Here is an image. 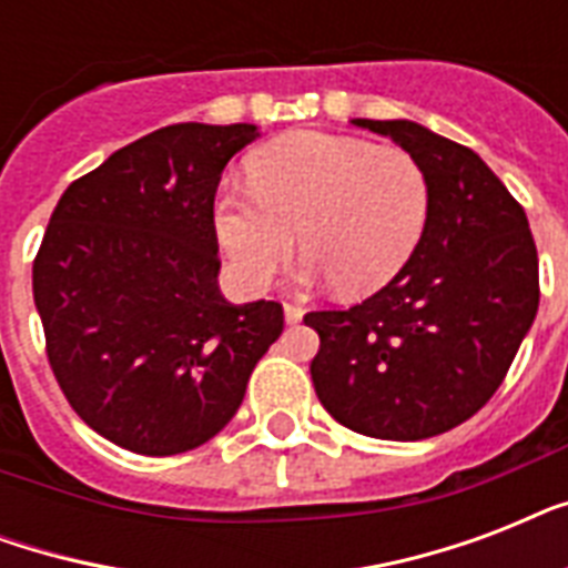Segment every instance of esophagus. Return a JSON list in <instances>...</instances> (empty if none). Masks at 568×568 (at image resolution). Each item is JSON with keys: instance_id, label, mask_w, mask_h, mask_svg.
<instances>
[{"instance_id": "esophagus-1", "label": "esophagus", "mask_w": 568, "mask_h": 568, "mask_svg": "<svg viewBox=\"0 0 568 568\" xmlns=\"http://www.w3.org/2000/svg\"><path fill=\"white\" fill-rule=\"evenodd\" d=\"M283 310H285V321H288V324H297V321L303 318V310L297 306V303H285Z\"/></svg>"}]
</instances>
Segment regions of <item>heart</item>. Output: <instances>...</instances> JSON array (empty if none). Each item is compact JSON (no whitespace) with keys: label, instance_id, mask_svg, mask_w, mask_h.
<instances>
[{"label":"heart","instance_id":"b5f03b06","mask_svg":"<svg viewBox=\"0 0 568 568\" xmlns=\"http://www.w3.org/2000/svg\"><path fill=\"white\" fill-rule=\"evenodd\" d=\"M250 189H223L214 230L232 271L262 288L301 247L306 274L329 276L342 294L386 285L413 256L430 212L427 173L400 146L297 129L247 164Z\"/></svg>","mask_w":568,"mask_h":568}]
</instances>
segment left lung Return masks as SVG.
<instances>
[{"mask_svg":"<svg viewBox=\"0 0 568 568\" xmlns=\"http://www.w3.org/2000/svg\"><path fill=\"white\" fill-rule=\"evenodd\" d=\"M354 123L418 159L430 212L377 294L303 315L321 338L312 383L347 430L427 439L471 418L510 372L537 318V244L519 200L468 146L409 120Z\"/></svg>","mask_w":568,"mask_h":568,"instance_id":"8db88e82","label":"left lung"}]
</instances>
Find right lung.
<instances>
[{
    "instance_id": "obj_1",
    "label": "right lung",
    "mask_w": 568,
    "mask_h": 568,
    "mask_svg": "<svg viewBox=\"0 0 568 568\" xmlns=\"http://www.w3.org/2000/svg\"><path fill=\"white\" fill-rule=\"evenodd\" d=\"M256 126L173 123L61 194L31 288L47 359L91 430L144 457L200 448L230 424L283 333V303L217 288L214 194Z\"/></svg>"
}]
</instances>
